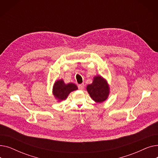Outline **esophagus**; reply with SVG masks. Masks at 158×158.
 <instances>
[{"mask_svg":"<svg viewBox=\"0 0 158 158\" xmlns=\"http://www.w3.org/2000/svg\"><path fill=\"white\" fill-rule=\"evenodd\" d=\"M78 88L79 89H83L85 88V85L84 84H81V85H79L78 86Z\"/></svg>","mask_w":158,"mask_h":158,"instance_id":"1","label":"esophagus"}]
</instances>
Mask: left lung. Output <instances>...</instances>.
I'll list each match as a JSON object with an SVG mask.
<instances>
[{
  "label": "left lung",
  "mask_w": 158,
  "mask_h": 158,
  "mask_svg": "<svg viewBox=\"0 0 158 158\" xmlns=\"http://www.w3.org/2000/svg\"><path fill=\"white\" fill-rule=\"evenodd\" d=\"M88 92L93 100L97 103H102L108 98L110 86L107 81L102 76L94 77L92 84L86 86Z\"/></svg>",
  "instance_id": "left-lung-1"
}]
</instances>
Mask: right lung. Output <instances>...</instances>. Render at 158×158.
Wrapping results in <instances>:
<instances>
[{"mask_svg":"<svg viewBox=\"0 0 158 158\" xmlns=\"http://www.w3.org/2000/svg\"><path fill=\"white\" fill-rule=\"evenodd\" d=\"M77 89V86L72 82L65 84L63 80L60 79L54 82L52 88V94L57 102H61L65 100L70 93Z\"/></svg>","mask_w":158,"mask_h":158,"instance_id":"1","label":"right lung"}]
</instances>
